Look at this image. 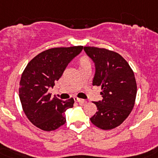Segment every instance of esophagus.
Listing matches in <instances>:
<instances>
[{
    "instance_id": "obj_1",
    "label": "esophagus",
    "mask_w": 158,
    "mask_h": 158,
    "mask_svg": "<svg viewBox=\"0 0 158 158\" xmlns=\"http://www.w3.org/2000/svg\"><path fill=\"white\" fill-rule=\"evenodd\" d=\"M74 100L76 102H79L80 104H85L86 102L85 101L84 99H81V98H79L77 97H74Z\"/></svg>"
}]
</instances>
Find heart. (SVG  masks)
Segmentation results:
<instances>
[{
  "label": "heart",
  "mask_w": 158,
  "mask_h": 158,
  "mask_svg": "<svg viewBox=\"0 0 158 158\" xmlns=\"http://www.w3.org/2000/svg\"><path fill=\"white\" fill-rule=\"evenodd\" d=\"M85 64H89V60H87L86 58H82L81 60V65Z\"/></svg>",
  "instance_id": "1"
}]
</instances>
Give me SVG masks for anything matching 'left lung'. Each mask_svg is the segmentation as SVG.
I'll use <instances>...</instances> for the list:
<instances>
[{
    "instance_id": "8db88e82",
    "label": "left lung",
    "mask_w": 158,
    "mask_h": 158,
    "mask_svg": "<svg viewBox=\"0 0 158 158\" xmlns=\"http://www.w3.org/2000/svg\"><path fill=\"white\" fill-rule=\"evenodd\" d=\"M95 64L94 85L101 86L102 100L94 102L98 111L90 118L98 128L110 130L118 127L133 109L137 86L134 73L118 53L95 47H84Z\"/></svg>"
}]
</instances>
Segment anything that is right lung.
I'll return each instance as SVG.
<instances>
[{
	"label": "right lung",
	"instance_id": "right-lung-1",
	"mask_svg": "<svg viewBox=\"0 0 158 158\" xmlns=\"http://www.w3.org/2000/svg\"><path fill=\"white\" fill-rule=\"evenodd\" d=\"M82 49L83 46L48 49L34 57L25 68L19 84V98L25 114L35 127L50 131L65 123L64 112L73 106L74 99L62 101L52 98L48 88L54 86L68 64Z\"/></svg>",
	"mask_w": 158,
	"mask_h": 158
}]
</instances>
